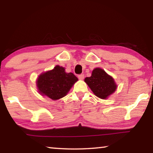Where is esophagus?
Returning a JSON list of instances; mask_svg holds the SVG:
<instances>
[{
    "label": "esophagus",
    "mask_w": 153,
    "mask_h": 153,
    "mask_svg": "<svg viewBox=\"0 0 153 153\" xmlns=\"http://www.w3.org/2000/svg\"><path fill=\"white\" fill-rule=\"evenodd\" d=\"M78 78L79 79H84V74H80V75H79L78 76Z\"/></svg>",
    "instance_id": "34e87169"
}]
</instances>
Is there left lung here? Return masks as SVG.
<instances>
[{
	"label": "left lung",
	"instance_id": "obj_1",
	"mask_svg": "<svg viewBox=\"0 0 153 153\" xmlns=\"http://www.w3.org/2000/svg\"><path fill=\"white\" fill-rule=\"evenodd\" d=\"M84 81L94 94L102 99L107 98L117 88V85L113 77L100 68L94 69L92 71V76L86 77Z\"/></svg>",
	"mask_w": 153,
	"mask_h": 153
}]
</instances>
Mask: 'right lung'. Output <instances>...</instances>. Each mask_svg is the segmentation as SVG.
<instances>
[{
	"label": "right lung",
	"mask_w": 153,
	"mask_h": 153,
	"mask_svg": "<svg viewBox=\"0 0 153 153\" xmlns=\"http://www.w3.org/2000/svg\"><path fill=\"white\" fill-rule=\"evenodd\" d=\"M77 80L74 74H67L63 67L56 65L53 70L38 77L37 86L40 94L57 100L65 97Z\"/></svg>",
	"instance_id": "right-lung-1"
}]
</instances>
